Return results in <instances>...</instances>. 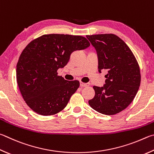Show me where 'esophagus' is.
Segmentation results:
<instances>
[{
	"mask_svg": "<svg viewBox=\"0 0 154 154\" xmlns=\"http://www.w3.org/2000/svg\"><path fill=\"white\" fill-rule=\"evenodd\" d=\"M89 85V83H83V82H80V86L82 87V88H84V87H87Z\"/></svg>",
	"mask_w": 154,
	"mask_h": 154,
	"instance_id": "esophagus-1",
	"label": "esophagus"
}]
</instances>
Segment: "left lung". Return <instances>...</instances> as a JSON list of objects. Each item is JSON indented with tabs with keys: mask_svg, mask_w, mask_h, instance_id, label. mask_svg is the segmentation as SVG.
I'll return each instance as SVG.
<instances>
[{
	"mask_svg": "<svg viewBox=\"0 0 154 154\" xmlns=\"http://www.w3.org/2000/svg\"><path fill=\"white\" fill-rule=\"evenodd\" d=\"M96 49L98 71L107 70L102 87L94 86L95 96L91 107L106 115L122 111L135 98L141 83L140 69L135 56L118 36L106 33L86 35Z\"/></svg>",
	"mask_w": 154,
	"mask_h": 154,
	"instance_id": "left-lung-1",
	"label": "left lung"
}]
</instances>
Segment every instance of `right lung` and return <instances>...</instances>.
<instances>
[{
	"instance_id": "right-lung-1",
	"label": "right lung",
	"mask_w": 154,
	"mask_h": 154,
	"mask_svg": "<svg viewBox=\"0 0 154 154\" xmlns=\"http://www.w3.org/2000/svg\"><path fill=\"white\" fill-rule=\"evenodd\" d=\"M89 46L83 36L48 34L26 47L17 65V82L23 98L32 110L49 116L66 107L79 82L58 76L57 70L66 66L72 52Z\"/></svg>"
}]
</instances>
